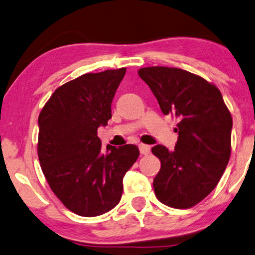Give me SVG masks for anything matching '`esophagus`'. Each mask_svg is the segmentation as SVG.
<instances>
[{"label": "esophagus", "mask_w": 255, "mask_h": 255, "mask_svg": "<svg viewBox=\"0 0 255 255\" xmlns=\"http://www.w3.org/2000/svg\"><path fill=\"white\" fill-rule=\"evenodd\" d=\"M150 146L148 145H145V144H140L139 145V151H140V153L141 154H148L150 153Z\"/></svg>", "instance_id": "34e87169"}]
</instances>
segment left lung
Wrapping results in <instances>:
<instances>
[{
  "instance_id": "8db88e82",
  "label": "left lung",
  "mask_w": 255,
  "mask_h": 255,
  "mask_svg": "<svg viewBox=\"0 0 255 255\" xmlns=\"http://www.w3.org/2000/svg\"><path fill=\"white\" fill-rule=\"evenodd\" d=\"M139 77L148 85L164 115L178 120L174 151L156 145L160 160L153 180L156 197L175 209H189L211 193L227 168L233 119L213 84L180 68L146 67Z\"/></svg>"
}]
</instances>
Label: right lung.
<instances>
[{
    "instance_id": "add662e5",
    "label": "right lung",
    "mask_w": 255,
    "mask_h": 255,
    "mask_svg": "<svg viewBox=\"0 0 255 255\" xmlns=\"http://www.w3.org/2000/svg\"><path fill=\"white\" fill-rule=\"evenodd\" d=\"M126 68L87 73L55 90L38 118V158L51 191L72 212L96 217L121 200L124 176L139 157L135 145L102 151L97 129Z\"/></svg>"
}]
</instances>
